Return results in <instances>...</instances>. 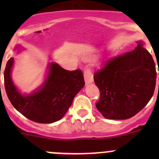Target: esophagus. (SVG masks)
Masks as SVG:
<instances>
[{"label": "esophagus", "instance_id": "obj_1", "mask_svg": "<svg viewBox=\"0 0 159 159\" xmlns=\"http://www.w3.org/2000/svg\"><path fill=\"white\" fill-rule=\"evenodd\" d=\"M84 78L86 84H90L93 81V74L89 67H85L84 70Z\"/></svg>", "mask_w": 159, "mask_h": 159}]
</instances>
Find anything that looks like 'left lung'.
<instances>
[{"mask_svg":"<svg viewBox=\"0 0 159 159\" xmlns=\"http://www.w3.org/2000/svg\"><path fill=\"white\" fill-rule=\"evenodd\" d=\"M156 76L155 62L142 42L133 51L112 57L94 74L100 91L98 110L108 119L131 118L152 98Z\"/></svg>","mask_w":159,"mask_h":159,"instance_id":"1","label":"left lung"}]
</instances>
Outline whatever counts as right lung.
Segmentation results:
<instances>
[{"label": "right lung", "mask_w": 159, "mask_h": 159, "mask_svg": "<svg viewBox=\"0 0 159 159\" xmlns=\"http://www.w3.org/2000/svg\"><path fill=\"white\" fill-rule=\"evenodd\" d=\"M13 63L14 58L11 57L4 71L7 95L16 109L35 122L49 124L61 119L74 98L84 86L81 70H65L52 62L43 87L30 95H21L11 81Z\"/></svg>", "instance_id": "add662e5"}]
</instances>
